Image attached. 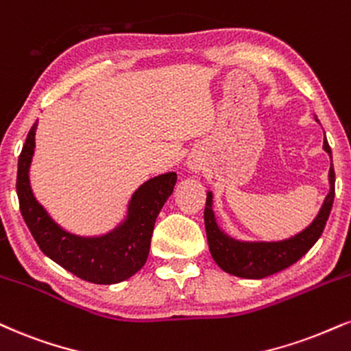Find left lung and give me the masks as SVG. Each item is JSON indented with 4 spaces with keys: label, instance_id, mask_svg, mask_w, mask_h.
Wrapping results in <instances>:
<instances>
[{
    "label": "left lung",
    "instance_id": "left-lung-1",
    "mask_svg": "<svg viewBox=\"0 0 351 351\" xmlns=\"http://www.w3.org/2000/svg\"><path fill=\"white\" fill-rule=\"evenodd\" d=\"M324 150L332 157L330 145L327 138L324 141ZM330 181V191L325 197L322 208L317 217L307 229L299 232L298 235L281 242H239L230 239L219 229L216 217L213 210V194L208 193L204 208V223L210 255L223 271L240 278H250V280H261L269 274H274L281 269L291 267L302 258L311 250L312 245L317 242L322 235L327 219L330 216L333 197H335V171L333 165L328 171Z\"/></svg>",
    "mask_w": 351,
    "mask_h": 351
}]
</instances>
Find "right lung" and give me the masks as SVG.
<instances>
[{"label": "right lung", "instance_id": "obj_1", "mask_svg": "<svg viewBox=\"0 0 351 351\" xmlns=\"http://www.w3.org/2000/svg\"><path fill=\"white\" fill-rule=\"evenodd\" d=\"M37 121L29 130L18 160L16 191L19 209L34 240L45 255L75 276L95 285H114L132 276L145 265L155 221L171 196L176 173H165L142 184L132 194L128 219L101 237H77L55 223L34 197L29 167L36 147Z\"/></svg>", "mask_w": 351, "mask_h": 351}]
</instances>
